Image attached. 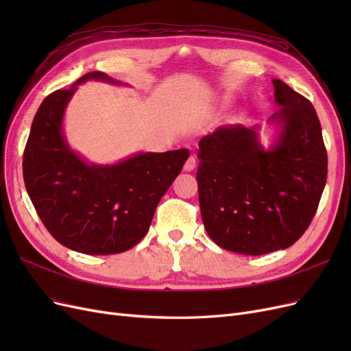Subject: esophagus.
<instances>
[{"mask_svg":"<svg viewBox=\"0 0 351 351\" xmlns=\"http://www.w3.org/2000/svg\"><path fill=\"white\" fill-rule=\"evenodd\" d=\"M195 167H196V158L195 156H189V159H187L186 164H184V171H187V173L193 171Z\"/></svg>","mask_w":351,"mask_h":351,"instance_id":"34e87169","label":"esophagus"}]
</instances>
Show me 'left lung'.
Segmentation results:
<instances>
[{
	"label": "left lung",
	"mask_w": 351,
	"mask_h": 351,
	"mask_svg": "<svg viewBox=\"0 0 351 351\" xmlns=\"http://www.w3.org/2000/svg\"><path fill=\"white\" fill-rule=\"evenodd\" d=\"M275 104L261 125H224L202 137L197 184L202 221L219 247L259 256L290 247L309 227L326 183L328 156L313 105L272 79Z\"/></svg>",
	"instance_id": "1"
}]
</instances>
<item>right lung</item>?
Instances as JSON below:
<instances>
[{
    "instance_id": "obj_1",
    "label": "right lung",
    "mask_w": 351,
    "mask_h": 351,
    "mask_svg": "<svg viewBox=\"0 0 351 351\" xmlns=\"http://www.w3.org/2000/svg\"><path fill=\"white\" fill-rule=\"evenodd\" d=\"M88 80L123 84L92 71L70 89L48 95L30 127L23 177L39 218L58 243L84 254H115L145 237L190 152H139L115 164L88 162L71 149L62 129L70 99Z\"/></svg>"
}]
</instances>
